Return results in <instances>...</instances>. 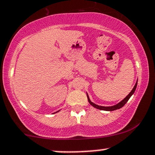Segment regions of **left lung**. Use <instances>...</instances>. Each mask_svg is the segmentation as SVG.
Wrapping results in <instances>:
<instances>
[{
	"mask_svg": "<svg viewBox=\"0 0 155 155\" xmlns=\"http://www.w3.org/2000/svg\"><path fill=\"white\" fill-rule=\"evenodd\" d=\"M137 82H136V84H135L134 87H133V89L131 90V92L129 93V94H128V96H127L126 97H125V99H123V100L121 101V102H119L118 104H117V105H113V106H108V107H105V106H101V105H96V104H94V102H92L90 100V99H89V97L88 95H87V100H88L89 103L91 104V105H92L93 107H96V108L97 109H99V110H108V111H112V110H117V109H120L122 107H123L125 105V104L128 101V99H130V97H131V96L133 95L134 93L135 90H136L137 88Z\"/></svg>",
	"mask_w": 155,
	"mask_h": 155,
	"instance_id": "obj_1",
	"label": "left lung"
}]
</instances>
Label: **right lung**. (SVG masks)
Returning <instances> with one entry per match:
<instances>
[{
    "label": "right lung",
    "mask_w": 155,
    "mask_h": 155,
    "mask_svg": "<svg viewBox=\"0 0 155 155\" xmlns=\"http://www.w3.org/2000/svg\"><path fill=\"white\" fill-rule=\"evenodd\" d=\"M58 111H59V110H58ZM58 111H56V112H55V113H57V112H58Z\"/></svg>",
    "instance_id": "1"
}]
</instances>
